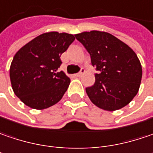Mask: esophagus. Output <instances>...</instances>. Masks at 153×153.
I'll return each mask as SVG.
<instances>
[{
	"mask_svg": "<svg viewBox=\"0 0 153 153\" xmlns=\"http://www.w3.org/2000/svg\"><path fill=\"white\" fill-rule=\"evenodd\" d=\"M84 73H85V70H84L83 68H81V70H80V71H79V72L78 74H75V76H76V77H80L81 75H82V74H84Z\"/></svg>",
	"mask_w": 153,
	"mask_h": 153,
	"instance_id": "34e87169",
	"label": "esophagus"
}]
</instances>
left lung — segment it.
Returning a JSON list of instances; mask_svg holds the SVG:
<instances>
[{
  "label": "left lung",
  "mask_w": 153,
  "mask_h": 153,
  "mask_svg": "<svg viewBox=\"0 0 153 153\" xmlns=\"http://www.w3.org/2000/svg\"><path fill=\"white\" fill-rule=\"evenodd\" d=\"M90 53L95 74L94 85L86 87L90 100L98 107L115 111L126 106L138 94L142 68L137 54L109 33L83 32L75 34Z\"/></svg>",
  "instance_id": "8db88e82"
}]
</instances>
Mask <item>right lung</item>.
I'll return each mask as SVG.
<instances>
[{
    "label": "right lung",
    "mask_w": 153,
    "mask_h": 153,
    "mask_svg": "<svg viewBox=\"0 0 153 153\" xmlns=\"http://www.w3.org/2000/svg\"><path fill=\"white\" fill-rule=\"evenodd\" d=\"M75 37L49 32L37 36L19 50L10 66V80L15 95L27 106L42 110L59 102L70 79L58 68L60 55Z\"/></svg>",
    "instance_id": "add662e5"
}]
</instances>
